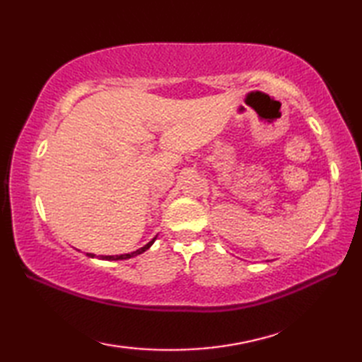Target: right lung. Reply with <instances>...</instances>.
I'll return each instance as SVG.
<instances>
[{"label":"right lung","instance_id":"right-lung-1","mask_svg":"<svg viewBox=\"0 0 362 362\" xmlns=\"http://www.w3.org/2000/svg\"><path fill=\"white\" fill-rule=\"evenodd\" d=\"M157 240V236L156 238H153V240L152 241H149L148 244H146L144 245V247H141V249H138V250H135V252H130V253H122V255H105V257H99V258H101V259H127V258H132V257H136V255H140V253H143V252H146V250H148L149 247H151V245L153 244V241H156ZM87 255L88 257H91V258H95V255H93V253H87Z\"/></svg>","mask_w":362,"mask_h":362}]
</instances>
